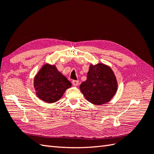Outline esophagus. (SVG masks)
<instances>
[{
  "label": "esophagus",
  "mask_w": 154,
  "mask_h": 154,
  "mask_svg": "<svg viewBox=\"0 0 154 154\" xmlns=\"http://www.w3.org/2000/svg\"><path fill=\"white\" fill-rule=\"evenodd\" d=\"M79 81L78 80H73V81H72V83H73V85L74 86H77V85H79Z\"/></svg>",
  "instance_id": "1"
}]
</instances>
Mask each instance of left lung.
<instances>
[{
  "instance_id": "obj_1",
  "label": "left lung",
  "mask_w": 154,
  "mask_h": 154,
  "mask_svg": "<svg viewBox=\"0 0 154 154\" xmlns=\"http://www.w3.org/2000/svg\"><path fill=\"white\" fill-rule=\"evenodd\" d=\"M79 88L89 102L101 105L112 99L118 89V83L112 69L100 63L90 65L87 80Z\"/></svg>"
}]
</instances>
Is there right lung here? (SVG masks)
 I'll return each mask as SVG.
<instances>
[{"mask_svg": "<svg viewBox=\"0 0 154 154\" xmlns=\"http://www.w3.org/2000/svg\"><path fill=\"white\" fill-rule=\"evenodd\" d=\"M34 87L38 98L48 103L57 102L71 83L59 71L55 65H43L34 77Z\"/></svg>", "mask_w": 154, "mask_h": 154, "instance_id": "add662e5", "label": "right lung"}]
</instances>
